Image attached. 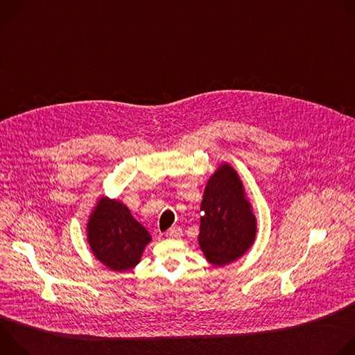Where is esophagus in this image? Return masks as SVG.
Here are the masks:
<instances>
[{
  "label": "esophagus",
  "instance_id": "34e87169",
  "mask_svg": "<svg viewBox=\"0 0 355 355\" xmlns=\"http://www.w3.org/2000/svg\"><path fill=\"white\" fill-rule=\"evenodd\" d=\"M181 234H182V230L180 227H177V226H174V227H171V229H168L166 232V236L168 239H178V237H181Z\"/></svg>",
  "mask_w": 355,
  "mask_h": 355
}]
</instances>
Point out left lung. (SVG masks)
<instances>
[{
  "mask_svg": "<svg viewBox=\"0 0 355 355\" xmlns=\"http://www.w3.org/2000/svg\"><path fill=\"white\" fill-rule=\"evenodd\" d=\"M200 212L198 243L212 266L223 267L239 260L254 243L256 216L239 174L227 163L208 180Z\"/></svg>",
  "mask_w": 355,
  "mask_h": 355,
  "instance_id": "1",
  "label": "left lung"
}]
</instances>
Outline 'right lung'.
Here are the masks:
<instances>
[{
	"instance_id": "right-lung-1",
	"label": "right lung",
	"mask_w": 355,
	"mask_h": 355,
	"mask_svg": "<svg viewBox=\"0 0 355 355\" xmlns=\"http://www.w3.org/2000/svg\"><path fill=\"white\" fill-rule=\"evenodd\" d=\"M87 240L98 261L112 271L125 272L140 263L151 236L122 202L103 196L89 215Z\"/></svg>"
}]
</instances>
